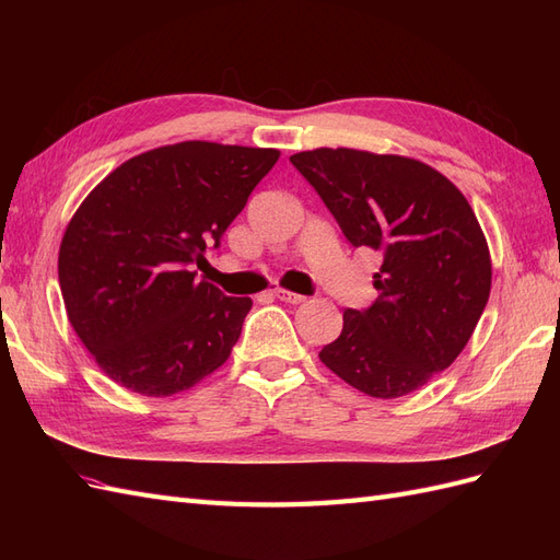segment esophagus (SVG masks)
I'll return each instance as SVG.
<instances>
[{
	"mask_svg": "<svg viewBox=\"0 0 560 560\" xmlns=\"http://www.w3.org/2000/svg\"><path fill=\"white\" fill-rule=\"evenodd\" d=\"M273 296L284 301V303H303V301H306V296H301V294L290 292V290H280V287H278V290H273Z\"/></svg>",
	"mask_w": 560,
	"mask_h": 560,
	"instance_id": "esophagus-1",
	"label": "esophagus"
}]
</instances>
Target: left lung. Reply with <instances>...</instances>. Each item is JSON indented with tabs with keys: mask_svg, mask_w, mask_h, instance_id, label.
I'll list each match as a JSON object with an SVG mask.
<instances>
[{
	"mask_svg": "<svg viewBox=\"0 0 560 560\" xmlns=\"http://www.w3.org/2000/svg\"><path fill=\"white\" fill-rule=\"evenodd\" d=\"M290 161L350 245L383 257L378 299L343 313L322 364L369 397L413 393L453 364L488 303L493 273L477 214L453 182L416 159L325 147Z\"/></svg>",
	"mask_w": 560,
	"mask_h": 560,
	"instance_id": "1",
	"label": "left lung"
}]
</instances>
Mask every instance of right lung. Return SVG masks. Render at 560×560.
Returning a JSON list of instances; mask_svg holds the SVG:
<instances>
[{
  "mask_svg": "<svg viewBox=\"0 0 560 560\" xmlns=\"http://www.w3.org/2000/svg\"><path fill=\"white\" fill-rule=\"evenodd\" d=\"M278 149L179 142L116 167L81 202L58 280L81 343L132 393L171 397L222 366L252 301L196 280Z\"/></svg>",
  "mask_w": 560,
  "mask_h": 560,
  "instance_id": "add662e5",
  "label": "right lung"
}]
</instances>
